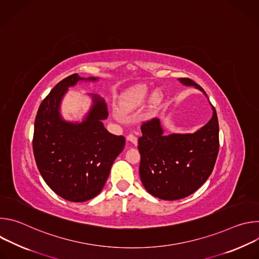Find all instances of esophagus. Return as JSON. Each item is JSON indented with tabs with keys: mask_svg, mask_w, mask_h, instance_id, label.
I'll return each mask as SVG.
<instances>
[{
	"mask_svg": "<svg viewBox=\"0 0 259 259\" xmlns=\"http://www.w3.org/2000/svg\"><path fill=\"white\" fill-rule=\"evenodd\" d=\"M127 140L128 141H130V142H132L133 144H137V137L133 134V133H129L128 135H127Z\"/></svg>",
	"mask_w": 259,
	"mask_h": 259,
	"instance_id": "obj_1",
	"label": "esophagus"
}]
</instances>
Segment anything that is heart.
Returning a JSON list of instances; mask_svg holds the SVG:
<instances>
[{"instance_id":"heart-1","label":"heart","mask_w":259,"mask_h":259,"mask_svg":"<svg viewBox=\"0 0 259 259\" xmlns=\"http://www.w3.org/2000/svg\"><path fill=\"white\" fill-rule=\"evenodd\" d=\"M146 96H147V93L144 88L135 89L127 96L125 104H126V106H129V107L135 106V105L139 104L140 102H142L146 98Z\"/></svg>"}]
</instances>
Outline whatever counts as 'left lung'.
<instances>
[{
    "label": "left lung",
    "mask_w": 259,
    "mask_h": 259,
    "mask_svg": "<svg viewBox=\"0 0 259 259\" xmlns=\"http://www.w3.org/2000/svg\"><path fill=\"white\" fill-rule=\"evenodd\" d=\"M178 80L205 93L189 78ZM212 107V119L194 134L164 135L158 118L142 122L139 175L150 194L163 200H179L195 193L208 179L219 151L218 119Z\"/></svg>",
    "instance_id": "left-lung-1"
}]
</instances>
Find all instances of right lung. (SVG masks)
Segmentation results:
<instances>
[{"mask_svg":"<svg viewBox=\"0 0 259 259\" xmlns=\"http://www.w3.org/2000/svg\"><path fill=\"white\" fill-rule=\"evenodd\" d=\"M79 80L84 79L78 73L66 77L43 99L32 137L34 160L43 179L55 194L70 202H85L101 192L125 145L124 136L104 128L101 120L108 116L107 106L97 96L81 124L67 123L60 118V100L67 88Z\"/></svg>","mask_w":259,"mask_h":259,"instance_id":"right-lung-1","label":"right lung"}]
</instances>
